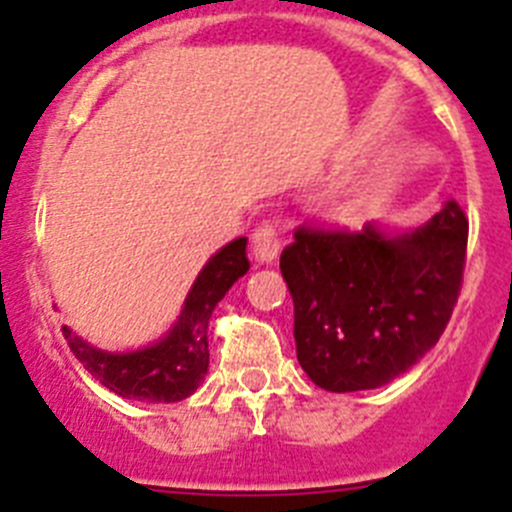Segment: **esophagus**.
<instances>
[{"mask_svg": "<svg viewBox=\"0 0 512 512\" xmlns=\"http://www.w3.org/2000/svg\"><path fill=\"white\" fill-rule=\"evenodd\" d=\"M282 233L274 223H261L259 228L253 230L251 238V251L253 256L261 261V264H271V261L277 259L279 251H282Z\"/></svg>", "mask_w": 512, "mask_h": 512, "instance_id": "34e87169", "label": "esophagus"}]
</instances>
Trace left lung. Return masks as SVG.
Listing matches in <instances>:
<instances>
[{"label":"left lung","instance_id":"1","mask_svg":"<svg viewBox=\"0 0 512 512\" xmlns=\"http://www.w3.org/2000/svg\"><path fill=\"white\" fill-rule=\"evenodd\" d=\"M467 238L456 200L402 235L300 225L279 266L307 377L328 392L374 390L423 359L459 300Z\"/></svg>","mask_w":512,"mask_h":512}]
</instances>
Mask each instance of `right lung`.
Wrapping results in <instances>:
<instances>
[{
    "instance_id": "add662e5",
    "label": "right lung",
    "mask_w": 512,
    "mask_h": 512,
    "mask_svg": "<svg viewBox=\"0 0 512 512\" xmlns=\"http://www.w3.org/2000/svg\"><path fill=\"white\" fill-rule=\"evenodd\" d=\"M248 271L246 238H235L207 261L189 289L174 328L158 343L130 354H107L89 346L63 325V336L92 377L120 397L140 402H179L192 395L207 374V323L233 282Z\"/></svg>"
}]
</instances>
